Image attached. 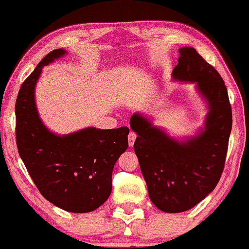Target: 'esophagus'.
Masks as SVG:
<instances>
[{
  "label": "esophagus",
  "mask_w": 249,
  "mask_h": 249,
  "mask_svg": "<svg viewBox=\"0 0 249 249\" xmlns=\"http://www.w3.org/2000/svg\"><path fill=\"white\" fill-rule=\"evenodd\" d=\"M135 139H137V133L133 131H131L130 133H128V144H130V147H133Z\"/></svg>",
  "instance_id": "esophagus-1"
}]
</instances>
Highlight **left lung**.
I'll list each match as a JSON object with an SVG mask.
<instances>
[{
    "label": "left lung",
    "mask_w": 249,
    "mask_h": 249,
    "mask_svg": "<svg viewBox=\"0 0 249 249\" xmlns=\"http://www.w3.org/2000/svg\"><path fill=\"white\" fill-rule=\"evenodd\" d=\"M175 80L193 83L208 105L204 128L199 134L178 141L141 114L130 119L138 134L134 152L139 160L152 202L165 213L193 208L212 193L224 169L232 110L224 80L191 47L179 49Z\"/></svg>",
    "instance_id": "obj_1"
}]
</instances>
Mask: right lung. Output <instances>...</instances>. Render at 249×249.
I'll use <instances>...</instances> for the list:
<instances>
[{
  "instance_id": "1",
  "label": "right lung",
  "mask_w": 249,
  "mask_h": 249,
  "mask_svg": "<svg viewBox=\"0 0 249 249\" xmlns=\"http://www.w3.org/2000/svg\"><path fill=\"white\" fill-rule=\"evenodd\" d=\"M67 54L55 49L21 85L16 101L18 153L41 195L70 213H89L111 193L115 163L128 147V127H87L67 135L49 131L37 114L34 89L42 68Z\"/></svg>"
}]
</instances>
